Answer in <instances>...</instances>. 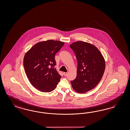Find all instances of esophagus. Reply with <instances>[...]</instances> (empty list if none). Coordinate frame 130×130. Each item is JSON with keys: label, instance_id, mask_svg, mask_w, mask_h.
Segmentation results:
<instances>
[{"label": "esophagus", "instance_id": "esophagus-1", "mask_svg": "<svg viewBox=\"0 0 130 130\" xmlns=\"http://www.w3.org/2000/svg\"><path fill=\"white\" fill-rule=\"evenodd\" d=\"M63 74L64 76H66L67 75V72H64V73H63Z\"/></svg>", "mask_w": 130, "mask_h": 130}]
</instances>
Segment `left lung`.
Instances as JSON below:
<instances>
[{"label":"left lung","instance_id":"1","mask_svg":"<svg viewBox=\"0 0 130 130\" xmlns=\"http://www.w3.org/2000/svg\"><path fill=\"white\" fill-rule=\"evenodd\" d=\"M77 60L76 78L71 81L77 92L84 93L94 89L103 75L105 61L97 47L91 44L78 41L71 44Z\"/></svg>","mask_w":130,"mask_h":130}]
</instances>
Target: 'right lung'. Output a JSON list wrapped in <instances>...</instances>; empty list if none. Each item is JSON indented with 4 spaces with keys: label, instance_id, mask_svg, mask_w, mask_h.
Wrapping results in <instances>:
<instances>
[{
    "label": "right lung",
    "instance_id": "obj_1",
    "mask_svg": "<svg viewBox=\"0 0 130 130\" xmlns=\"http://www.w3.org/2000/svg\"><path fill=\"white\" fill-rule=\"evenodd\" d=\"M64 45L57 40H48L34 45L25 54L23 67L30 83L41 92L53 91L61 76L54 67L55 55Z\"/></svg>",
    "mask_w": 130,
    "mask_h": 130
}]
</instances>
